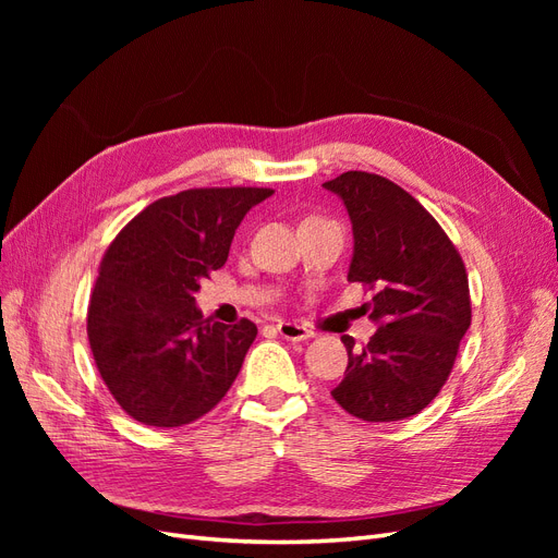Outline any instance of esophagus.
<instances>
[{
    "mask_svg": "<svg viewBox=\"0 0 558 558\" xmlns=\"http://www.w3.org/2000/svg\"><path fill=\"white\" fill-rule=\"evenodd\" d=\"M277 332L283 337V340H291V342H302V340H310V337H314V332L307 326L291 324V320L277 324Z\"/></svg>",
    "mask_w": 558,
    "mask_h": 558,
    "instance_id": "34e87169",
    "label": "esophagus"
}]
</instances>
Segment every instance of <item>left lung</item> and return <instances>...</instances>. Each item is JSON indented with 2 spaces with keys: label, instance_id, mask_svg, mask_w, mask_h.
Returning <instances> with one entry per match:
<instances>
[{
  "label": "left lung",
  "instance_id": "obj_1",
  "mask_svg": "<svg viewBox=\"0 0 558 558\" xmlns=\"http://www.w3.org/2000/svg\"><path fill=\"white\" fill-rule=\"evenodd\" d=\"M353 226L349 281L375 291L363 312L377 320L367 344L344 335V379L332 398L351 416L400 421L442 391L470 328L468 272L440 223L398 183L344 172L324 183Z\"/></svg>",
  "mask_w": 558,
  "mask_h": 558
}]
</instances>
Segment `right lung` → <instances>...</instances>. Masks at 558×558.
<instances>
[{"mask_svg": "<svg viewBox=\"0 0 558 558\" xmlns=\"http://www.w3.org/2000/svg\"><path fill=\"white\" fill-rule=\"evenodd\" d=\"M272 193L181 191L148 205L109 244L88 305V342L109 393L140 424H193L238 379L256 324H211L193 293L226 265L246 211Z\"/></svg>", "mask_w": 558, "mask_h": 558, "instance_id": "add662e5", "label": "right lung"}]
</instances>
